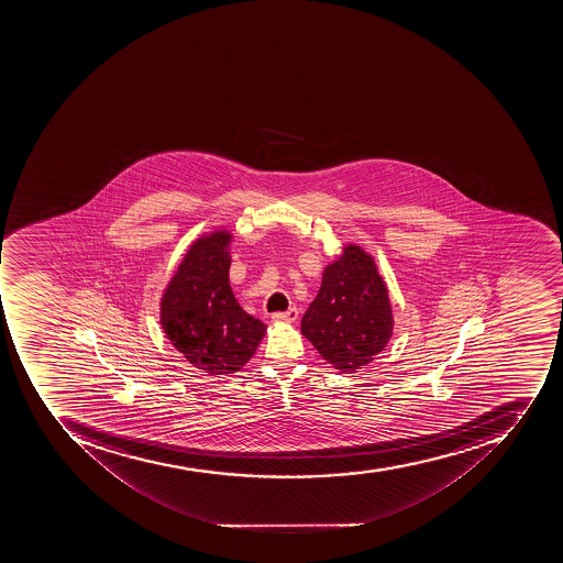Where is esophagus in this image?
Wrapping results in <instances>:
<instances>
[{
    "label": "esophagus",
    "instance_id": "obj_1",
    "mask_svg": "<svg viewBox=\"0 0 563 563\" xmlns=\"http://www.w3.org/2000/svg\"><path fill=\"white\" fill-rule=\"evenodd\" d=\"M297 317H299V313H297L296 308H288L284 313L271 314V320L273 322H296Z\"/></svg>",
    "mask_w": 563,
    "mask_h": 563
}]
</instances>
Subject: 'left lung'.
I'll return each instance as SVG.
<instances>
[{
	"label": "left lung",
	"instance_id": "8db88e82",
	"mask_svg": "<svg viewBox=\"0 0 563 563\" xmlns=\"http://www.w3.org/2000/svg\"><path fill=\"white\" fill-rule=\"evenodd\" d=\"M395 328L389 290L375 257L346 243L323 267L322 285L301 320V332L325 363L355 373L386 349Z\"/></svg>",
	"mask_w": 563,
	"mask_h": 563
}]
</instances>
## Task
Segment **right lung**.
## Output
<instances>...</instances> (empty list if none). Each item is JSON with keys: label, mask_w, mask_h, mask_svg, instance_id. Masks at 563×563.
I'll list each match as a JSON object with an SVG mask.
<instances>
[{"label": "right lung", "mask_w": 563, "mask_h": 563, "mask_svg": "<svg viewBox=\"0 0 563 563\" xmlns=\"http://www.w3.org/2000/svg\"><path fill=\"white\" fill-rule=\"evenodd\" d=\"M225 227L197 238L159 297V325L174 349L209 377H232L257 352L267 325L241 308L229 284Z\"/></svg>", "instance_id": "obj_1"}]
</instances>
